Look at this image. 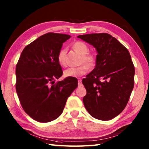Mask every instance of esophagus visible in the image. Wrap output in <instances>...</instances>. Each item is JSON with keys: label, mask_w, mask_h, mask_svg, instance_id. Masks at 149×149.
Masks as SVG:
<instances>
[{"label": "esophagus", "mask_w": 149, "mask_h": 149, "mask_svg": "<svg viewBox=\"0 0 149 149\" xmlns=\"http://www.w3.org/2000/svg\"><path fill=\"white\" fill-rule=\"evenodd\" d=\"M78 86L79 87L83 86V83H82V79H79L78 80Z\"/></svg>", "instance_id": "obj_1"}]
</instances>
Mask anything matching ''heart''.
<instances>
[{
    "mask_svg": "<svg viewBox=\"0 0 149 149\" xmlns=\"http://www.w3.org/2000/svg\"><path fill=\"white\" fill-rule=\"evenodd\" d=\"M73 48L78 53L82 55L81 63H84L86 65H83L77 67H69L63 72L66 77H79L84 75L88 71L89 67H93L96 63V56L94 54L89 53V47L86 43L83 42H76L73 44ZM66 54V49L62 48L59 50L58 54V61L61 66L65 65V58ZM88 65L87 66L86 65Z\"/></svg>",
    "mask_w": 149,
    "mask_h": 149,
    "instance_id": "heart-1",
    "label": "heart"
}]
</instances>
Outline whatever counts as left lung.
<instances>
[{"label":"left lung","mask_w":149,"mask_h":149,"mask_svg":"<svg viewBox=\"0 0 149 149\" xmlns=\"http://www.w3.org/2000/svg\"><path fill=\"white\" fill-rule=\"evenodd\" d=\"M77 38L96 49V65L83 79L86 90L83 103L93 118L109 120L122 112L134 88V66L129 50L107 33L79 35Z\"/></svg>","instance_id":"left-lung-1"}]
</instances>
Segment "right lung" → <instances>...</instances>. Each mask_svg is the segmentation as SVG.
<instances>
[{
    "label": "right lung",
    "instance_id": "add662e5",
    "mask_svg": "<svg viewBox=\"0 0 149 149\" xmlns=\"http://www.w3.org/2000/svg\"><path fill=\"white\" fill-rule=\"evenodd\" d=\"M70 37L54 33L43 34L25 47L16 66V91L22 108L39 122L58 118L77 87L75 77L54 81L63 75L58 52Z\"/></svg>",
    "mask_w": 149,
    "mask_h": 149
}]
</instances>
